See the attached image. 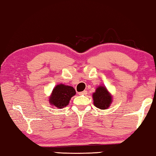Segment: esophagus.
Here are the masks:
<instances>
[{"label": "esophagus", "instance_id": "34e87169", "mask_svg": "<svg viewBox=\"0 0 156 156\" xmlns=\"http://www.w3.org/2000/svg\"><path fill=\"white\" fill-rule=\"evenodd\" d=\"M87 94V91H82V92H80V95H82V94L86 95Z\"/></svg>", "mask_w": 156, "mask_h": 156}]
</instances>
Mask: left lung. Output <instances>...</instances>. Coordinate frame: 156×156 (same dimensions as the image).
Wrapping results in <instances>:
<instances>
[{"mask_svg": "<svg viewBox=\"0 0 156 156\" xmlns=\"http://www.w3.org/2000/svg\"><path fill=\"white\" fill-rule=\"evenodd\" d=\"M94 103L96 108L105 110L112 103V96L104 87H98L93 94Z\"/></svg>", "mask_w": 156, "mask_h": 156, "instance_id": "8db88e82", "label": "left lung"}]
</instances>
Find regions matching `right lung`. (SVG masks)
Instances as JSON below:
<instances>
[{"label": "right lung", "instance_id": "1", "mask_svg": "<svg viewBox=\"0 0 156 156\" xmlns=\"http://www.w3.org/2000/svg\"><path fill=\"white\" fill-rule=\"evenodd\" d=\"M76 94L73 87L64 84L57 85L52 92L49 101L51 105L62 108L68 105L70 98Z\"/></svg>", "mask_w": 156, "mask_h": 156}]
</instances>
